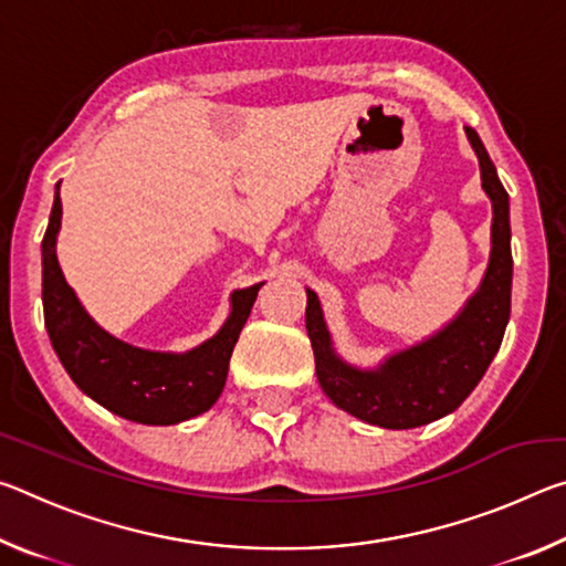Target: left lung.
<instances>
[{"label":"left lung","mask_w":566,"mask_h":566,"mask_svg":"<svg viewBox=\"0 0 566 566\" xmlns=\"http://www.w3.org/2000/svg\"><path fill=\"white\" fill-rule=\"evenodd\" d=\"M479 159L482 189L492 202V252L476 292L452 322L432 337L357 367L334 349L317 292L306 290V334L317 379L334 405L367 424L415 429L447 417L472 395L500 352L512 306V229L506 195L490 155L472 127H464Z\"/></svg>","instance_id":"8db88e82"}]
</instances>
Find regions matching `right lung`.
I'll list each match as a JSON object with an SVG mask.
<instances>
[{"mask_svg": "<svg viewBox=\"0 0 566 566\" xmlns=\"http://www.w3.org/2000/svg\"><path fill=\"white\" fill-rule=\"evenodd\" d=\"M60 229L62 199L56 181L50 227L42 239V304L52 347L74 385L112 415L137 424H179L212 407L222 395L229 357L264 282L234 290L229 296V317L199 347L142 349L102 329L66 284L56 260Z\"/></svg>", "mask_w": 566, "mask_h": 566, "instance_id": "1", "label": "right lung"}]
</instances>
